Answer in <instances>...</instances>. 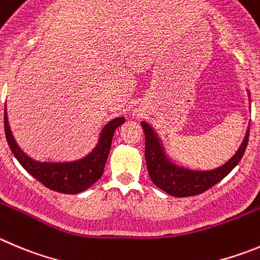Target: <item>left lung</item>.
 Instances as JSON below:
<instances>
[{
  "label": "left lung",
  "instance_id": "1",
  "mask_svg": "<svg viewBox=\"0 0 260 260\" xmlns=\"http://www.w3.org/2000/svg\"><path fill=\"white\" fill-rule=\"evenodd\" d=\"M247 96L250 101L249 91ZM141 125L144 128L145 141H146L145 157H146L150 178L155 186L176 198L199 195L222 181L241 160L249 142V132H250V127H247L239 150L235 152L231 159L227 160L220 167L214 169H190L177 164L167 154L161 138L149 123L141 122Z\"/></svg>",
  "mask_w": 260,
  "mask_h": 260
}]
</instances>
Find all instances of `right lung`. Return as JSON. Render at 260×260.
Returning <instances> with one entry per match:
<instances>
[{"instance_id": "right-lung-1", "label": "right lung", "mask_w": 260, "mask_h": 260, "mask_svg": "<svg viewBox=\"0 0 260 260\" xmlns=\"http://www.w3.org/2000/svg\"><path fill=\"white\" fill-rule=\"evenodd\" d=\"M6 110L5 108V135L14 156L18 159L20 166L42 185L61 193H79L100 179L110 152L114 132L125 120L124 116H118L106 123L99 135L96 146L81 159L70 161H38L28 156L18 145L10 128Z\"/></svg>"}]
</instances>
